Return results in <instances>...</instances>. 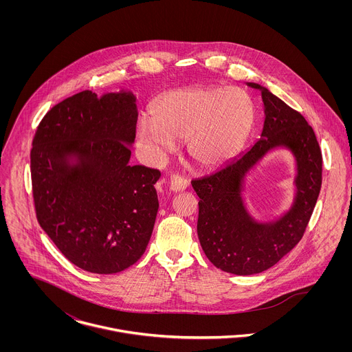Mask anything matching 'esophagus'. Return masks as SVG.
Returning <instances> with one entry per match:
<instances>
[{"label": "esophagus", "instance_id": "34e87169", "mask_svg": "<svg viewBox=\"0 0 352 352\" xmlns=\"http://www.w3.org/2000/svg\"><path fill=\"white\" fill-rule=\"evenodd\" d=\"M187 188V179L182 175H172L169 179V190L179 192Z\"/></svg>", "mask_w": 352, "mask_h": 352}]
</instances>
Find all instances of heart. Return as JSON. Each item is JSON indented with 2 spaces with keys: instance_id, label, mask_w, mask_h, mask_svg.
<instances>
[{
  "instance_id": "b5f03b06",
  "label": "heart",
  "mask_w": 352,
  "mask_h": 352,
  "mask_svg": "<svg viewBox=\"0 0 352 352\" xmlns=\"http://www.w3.org/2000/svg\"><path fill=\"white\" fill-rule=\"evenodd\" d=\"M253 122L251 96L237 87H188L170 91L138 122L140 141L166 154L187 142L191 162L215 169L241 149Z\"/></svg>"
}]
</instances>
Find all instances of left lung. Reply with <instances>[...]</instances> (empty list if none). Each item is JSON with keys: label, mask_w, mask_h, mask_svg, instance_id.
Returning a JSON list of instances; mask_svg holds the SVG:
<instances>
[{"label": "left lung", "mask_w": 352, "mask_h": 352, "mask_svg": "<svg viewBox=\"0 0 352 352\" xmlns=\"http://www.w3.org/2000/svg\"><path fill=\"white\" fill-rule=\"evenodd\" d=\"M248 85L261 92L264 104L260 140L217 172L191 182L199 197L197 229L201 250L217 268L234 275L271 268L301 241L322 182V155L311 126L267 88L254 82ZM278 146L290 148L296 157L298 195L282 219L258 224L243 206L242 180L267 151Z\"/></svg>", "instance_id": "8db88e82"}]
</instances>
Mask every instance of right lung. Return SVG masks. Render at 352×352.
<instances>
[{
    "label": "right lung",
    "mask_w": 352,
    "mask_h": 352,
    "mask_svg": "<svg viewBox=\"0 0 352 352\" xmlns=\"http://www.w3.org/2000/svg\"><path fill=\"white\" fill-rule=\"evenodd\" d=\"M137 118L133 94L98 98L82 91L54 105L32 141L38 222L60 253L88 272L129 268L151 240L161 173L129 164Z\"/></svg>",
    "instance_id": "obj_1"
}]
</instances>
